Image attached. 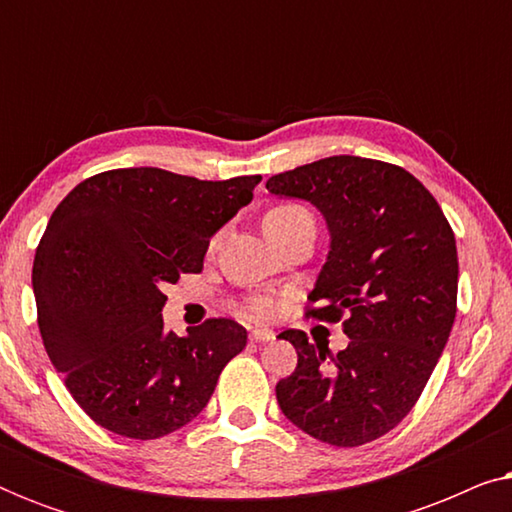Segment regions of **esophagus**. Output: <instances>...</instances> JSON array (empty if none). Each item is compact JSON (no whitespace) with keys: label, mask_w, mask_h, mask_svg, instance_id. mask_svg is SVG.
<instances>
[{"label":"esophagus","mask_w":512,"mask_h":512,"mask_svg":"<svg viewBox=\"0 0 512 512\" xmlns=\"http://www.w3.org/2000/svg\"><path fill=\"white\" fill-rule=\"evenodd\" d=\"M249 338L254 342H270L275 340V333H272L270 328H254V331L249 333Z\"/></svg>","instance_id":"esophagus-1"}]
</instances>
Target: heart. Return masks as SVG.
<instances>
[{
	"mask_svg": "<svg viewBox=\"0 0 512 512\" xmlns=\"http://www.w3.org/2000/svg\"><path fill=\"white\" fill-rule=\"evenodd\" d=\"M300 212H305V209H303V207H296V205L275 207V209H270L268 214H265L263 223H265V221L286 219V216H293V214H300ZM270 310H272L270 303H268V300H263V298H256V300H251V303H249V314H251V317H268Z\"/></svg>",
	"mask_w": 512,
	"mask_h": 512,
	"instance_id": "obj_1",
	"label": "heart"
}]
</instances>
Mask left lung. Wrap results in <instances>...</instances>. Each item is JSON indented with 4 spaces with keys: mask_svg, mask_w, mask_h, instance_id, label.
I'll list each match as a JSON object with an SVG mask.
<instances>
[{
    "mask_svg": "<svg viewBox=\"0 0 512 512\" xmlns=\"http://www.w3.org/2000/svg\"><path fill=\"white\" fill-rule=\"evenodd\" d=\"M265 188L305 200L328 228V256L310 291L340 321L342 352L284 331L298 352L277 382L284 417L335 447L384 436L412 410L450 338L457 314V242L443 209L403 167L331 156L275 174Z\"/></svg>",
    "mask_w": 512,
    "mask_h": 512,
    "instance_id": "1",
    "label": "left lung"
}]
</instances>
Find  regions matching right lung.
<instances>
[{
	"mask_svg": "<svg viewBox=\"0 0 512 512\" xmlns=\"http://www.w3.org/2000/svg\"><path fill=\"white\" fill-rule=\"evenodd\" d=\"M258 181L128 167L81 181L55 209L32 268L39 331L93 422L153 440L209 403L247 331L233 319L165 331L163 289L202 270L209 240L254 200Z\"/></svg>",
	"mask_w": 512,
	"mask_h": 512,
	"instance_id": "right-lung-1",
	"label": "right lung"
}]
</instances>
